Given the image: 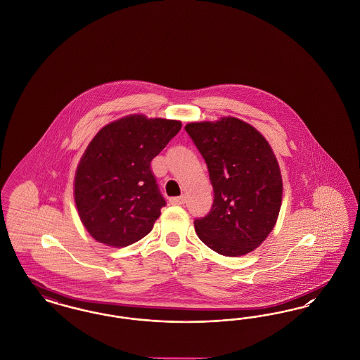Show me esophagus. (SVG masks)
Wrapping results in <instances>:
<instances>
[{
	"label": "esophagus",
	"instance_id": "obj_1",
	"mask_svg": "<svg viewBox=\"0 0 360 360\" xmlns=\"http://www.w3.org/2000/svg\"><path fill=\"white\" fill-rule=\"evenodd\" d=\"M186 202V198L184 197V195H181V197H172L170 198V204L172 205H184Z\"/></svg>",
	"mask_w": 360,
	"mask_h": 360
}]
</instances>
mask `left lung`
I'll return each instance as SVG.
<instances>
[{"mask_svg":"<svg viewBox=\"0 0 360 360\" xmlns=\"http://www.w3.org/2000/svg\"><path fill=\"white\" fill-rule=\"evenodd\" d=\"M188 136L205 159L214 200L194 220L198 238L225 257L257 248L273 231L282 204V175L267 140L236 117L190 122Z\"/></svg>","mask_w":360,"mask_h":360,"instance_id":"obj_1","label":"left lung"}]
</instances>
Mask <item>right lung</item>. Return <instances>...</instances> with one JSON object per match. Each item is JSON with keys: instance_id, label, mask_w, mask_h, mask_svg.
<instances>
[{"instance_id": "1", "label": "right lung", "mask_w": 360, "mask_h": 360, "mask_svg": "<svg viewBox=\"0 0 360 360\" xmlns=\"http://www.w3.org/2000/svg\"><path fill=\"white\" fill-rule=\"evenodd\" d=\"M181 121L125 116L105 125L82 155L74 198L87 232L110 247L148 235L166 205L151 160L175 136Z\"/></svg>"}]
</instances>
